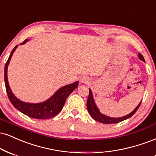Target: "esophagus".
<instances>
[{"label":"esophagus","mask_w":156,"mask_h":156,"mask_svg":"<svg viewBox=\"0 0 156 156\" xmlns=\"http://www.w3.org/2000/svg\"><path fill=\"white\" fill-rule=\"evenodd\" d=\"M80 82H82V83H84V84H86V83H88L90 82V79L88 76H82L81 77H80Z\"/></svg>","instance_id":"esophagus-1"}]
</instances>
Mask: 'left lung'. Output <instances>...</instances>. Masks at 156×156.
I'll return each instance as SVG.
<instances>
[{"label": "left lung", "instance_id": "8db88e82", "mask_svg": "<svg viewBox=\"0 0 156 156\" xmlns=\"http://www.w3.org/2000/svg\"><path fill=\"white\" fill-rule=\"evenodd\" d=\"M138 56L140 60L144 61V57L142 56V54H140V53ZM140 104L141 103L139 104V105L136 107V109H135L132 112L130 113L129 115H126V116L122 117V118H110V117L106 116V115H104L102 114V113L100 112V111L98 110V109L96 107V104H95L92 92H91V90H90L88 98H87V110L89 112L90 115V116L92 117L94 120H96V121H98L100 122H102V123H105V124H112V123H118V122L123 121V120H126V119L131 118V116H133V115H134V113L137 111V109H139Z\"/></svg>", "mask_w": 156, "mask_h": 156}]
</instances>
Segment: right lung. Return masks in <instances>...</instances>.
<instances>
[{
	"instance_id": "obj_1",
	"label": "right lung",
	"mask_w": 156,
	"mask_h": 156,
	"mask_svg": "<svg viewBox=\"0 0 156 156\" xmlns=\"http://www.w3.org/2000/svg\"><path fill=\"white\" fill-rule=\"evenodd\" d=\"M27 41V39H25L23 43H21V44H25ZM16 47H17V45L13 49L12 52H11L8 60L5 63L4 69L5 90H6V93L7 95H8L9 101L16 109H17L22 113L30 117V118L36 119H44V120L53 118L61 111L68 96L77 87L79 82H76L74 83L62 87L50 98H49L48 100L44 102H42V103L30 104L25 103V102L19 100L12 93L10 87H9L8 79H7V68H8V65L13 55V52H14Z\"/></svg>"
}]
</instances>
